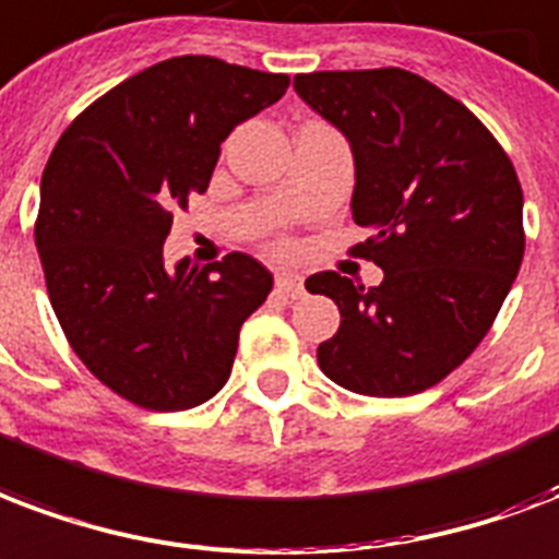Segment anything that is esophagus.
Returning <instances> with one entry per match:
<instances>
[{
    "mask_svg": "<svg viewBox=\"0 0 559 559\" xmlns=\"http://www.w3.org/2000/svg\"><path fill=\"white\" fill-rule=\"evenodd\" d=\"M275 289H278L281 296H287V298L305 296V284H301V278L293 275V272H278V275H275Z\"/></svg>",
    "mask_w": 559,
    "mask_h": 559,
    "instance_id": "obj_1",
    "label": "esophagus"
}]
</instances>
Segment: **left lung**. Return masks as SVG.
<instances>
[{"instance_id":"left-lung-1","label":"left lung","mask_w":559,"mask_h":559,"mask_svg":"<svg viewBox=\"0 0 559 559\" xmlns=\"http://www.w3.org/2000/svg\"><path fill=\"white\" fill-rule=\"evenodd\" d=\"M293 87L348 140L352 216L372 231L355 251L383 270L369 289L336 272L305 281L340 308L319 366L352 393H421L478 348L516 281V169L466 105L407 70L308 72Z\"/></svg>"}]
</instances>
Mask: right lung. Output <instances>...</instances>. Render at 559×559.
Masks as SVG:
<instances>
[{
	"label": "right lung",
	"instance_id": "add662e5",
	"mask_svg": "<svg viewBox=\"0 0 559 559\" xmlns=\"http://www.w3.org/2000/svg\"><path fill=\"white\" fill-rule=\"evenodd\" d=\"M284 72L181 55L93 102L43 169L34 240L72 352L148 411H187L228 381L272 272L251 254L166 270L173 213L211 185L234 128L287 93Z\"/></svg>",
	"mask_w": 559,
	"mask_h": 559
}]
</instances>
